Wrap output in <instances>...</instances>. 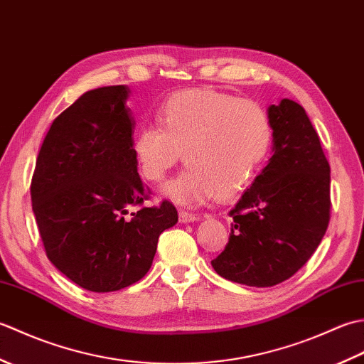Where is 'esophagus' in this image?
<instances>
[{"label": "esophagus", "instance_id": "esophagus-1", "mask_svg": "<svg viewBox=\"0 0 364 364\" xmlns=\"http://www.w3.org/2000/svg\"><path fill=\"white\" fill-rule=\"evenodd\" d=\"M178 215H180V222L183 223H188V222H194L198 219L197 214H192V213H188V211H183L180 210V213H178Z\"/></svg>", "mask_w": 364, "mask_h": 364}]
</instances>
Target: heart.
Listing matches in <instances>:
<instances>
[{
	"mask_svg": "<svg viewBox=\"0 0 364 364\" xmlns=\"http://www.w3.org/2000/svg\"><path fill=\"white\" fill-rule=\"evenodd\" d=\"M158 125L136 131L133 153L145 180L161 183L181 159L189 168L170 181L164 194L194 205L215 196L231 200L250 186L272 145L267 112L210 89H191L167 98Z\"/></svg>",
	"mask_w": 364,
	"mask_h": 364,
	"instance_id": "heart-1",
	"label": "heart"
}]
</instances>
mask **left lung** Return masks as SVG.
<instances>
[{"label":"left lung","mask_w":364,"mask_h":364,"mask_svg":"<svg viewBox=\"0 0 364 364\" xmlns=\"http://www.w3.org/2000/svg\"><path fill=\"white\" fill-rule=\"evenodd\" d=\"M272 158L230 215L228 244L211 261L230 282L269 288L311 258L330 220V166L304 107L270 105Z\"/></svg>","instance_id":"left-lung-1"}]
</instances>
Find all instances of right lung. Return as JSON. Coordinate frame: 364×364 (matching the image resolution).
<instances>
[{
	"mask_svg": "<svg viewBox=\"0 0 364 364\" xmlns=\"http://www.w3.org/2000/svg\"><path fill=\"white\" fill-rule=\"evenodd\" d=\"M129 89L89 90L51 123L38 151L31 200L46 257L92 292L127 288L149 272L175 206H141L150 189L137 173Z\"/></svg>",
	"mask_w": 364,
	"mask_h": 364,
	"instance_id": "obj_1",
	"label": "right lung"
}]
</instances>
